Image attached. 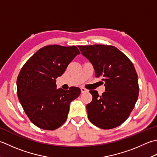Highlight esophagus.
<instances>
[{
	"label": "esophagus",
	"instance_id": "34e87169",
	"mask_svg": "<svg viewBox=\"0 0 157 157\" xmlns=\"http://www.w3.org/2000/svg\"><path fill=\"white\" fill-rule=\"evenodd\" d=\"M81 93H82V94H85V93H87V92H88V90H87V89H86L83 88V87L81 88Z\"/></svg>",
	"mask_w": 157,
	"mask_h": 157
}]
</instances>
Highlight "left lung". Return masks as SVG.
<instances>
[{
	"instance_id": "left-lung-1",
	"label": "left lung",
	"mask_w": 157,
	"mask_h": 157,
	"mask_svg": "<svg viewBox=\"0 0 157 157\" xmlns=\"http://www.w3.org/2000/svg\"><path fill=\"white\" fill-rule=\"evenodd\" d=\"M95 70V76H102L105 92L89 91L92 101L87 104L89 121L101 129L121 125L129 117L139 94L137 75L133 63L115 47L103 44L78 46Z\"/></svg>"
}]
</instances>
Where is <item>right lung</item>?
Here are the masks:
<instances>
[{"label":"right lung","mask_w":157,"mask_h":157,"mask_svg":"<svg viewBox=\"0 0 157 157\" xmlns=\"http://www.w3.org/2000/svg\"><path fill=\"white\" fill-rule=\"evenodd\" d=\"M78 54L75 46H45L21 69L17 79L18 99L31 122L40 129L62 126L68 118L70 104L81 94L78 87L57 89L56 80Z\"/></svg>","instance_id":"1"}]
</instances>
